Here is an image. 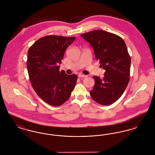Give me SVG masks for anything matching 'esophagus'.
I'll return each instance as SVG.
<instances>
[{"mask_svg":"<svg viewBox=\"0 0 155 155\" xmlns=\"http://www.w3.org/2000/svg\"><path fill=\"white\" fill-rule=\"evenodd\" d=\"M87 77V75H84V74H80L78 75V78H85V77Z\"/></svg>","mask_w":155,"mask_h":155,"instance_id":"esophagus-1","label":"esophagus"}]
</instances>
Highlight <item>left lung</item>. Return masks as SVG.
Returning <instances> with one entry per match:
<instances>
[{
  "label": "left lung",
  "mask_w": 155,
  "mask_h": 155,
  "mask_svg": "<svg viewBox=\"0 0 155 155\" xmlns=\"http://www.w3.org/2000/svg\"><path fill=\"white\" fill-rule=\"evenodd\" d=\"M92 46L95 58L105 70L102 79L94 76L95 81L91 96L97 103L109 105L124 93L130 81L131 58L124 40L103 30L81 34Z\"/></svg>",
  "instance_id": "left-lung-1"
}]
</instances>
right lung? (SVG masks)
<instances>
[{
	"label": "right lung",
	"instance_id": "1",
	"mask_svg": "<svg viewBox=\"0 0 155 155\" xmlns=\"http://www.w3.org/2000/svg\"><path fill=\"white\" fill-rule=\"evenodd\" d=\"M75 37L48 35L42 37L28 51L27 67L32 87L44 102L59 106L71 95L77 80L75 74L60 71L59 64L67 48Z\"/></svg>",
	"mask_w": 155,
	"mask_h": 155
}]
</instances>
